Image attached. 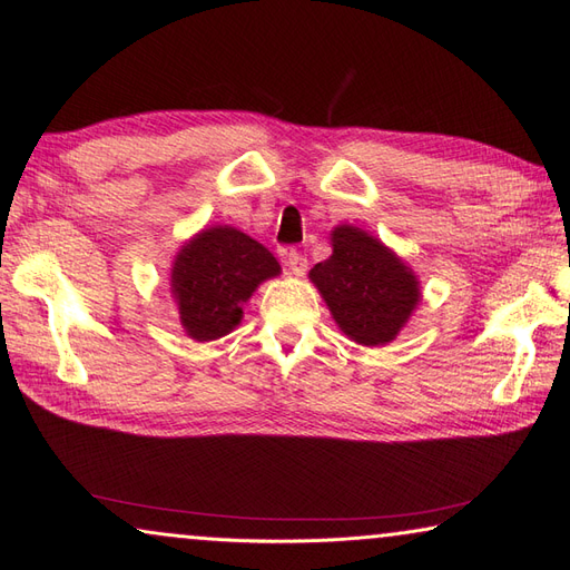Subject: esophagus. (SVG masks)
<instances>
[{
  "instance_id": "1",
  "label": "esophagus",
  "mask_w": 570,
  "mask_h": 570,
  "mask_svg": "<svg viewBox=\"0 0 570 570\" xmlns=\"http://www.w3.org/2000/svg\"><path fill=\"white\" fill-rule=\"evenodd\" d=\"M286 266H288V274L304 276L306 269H308V259L304 257V254H298L296 249H292V252H286Z\"/></svg>"
}]
</instances>
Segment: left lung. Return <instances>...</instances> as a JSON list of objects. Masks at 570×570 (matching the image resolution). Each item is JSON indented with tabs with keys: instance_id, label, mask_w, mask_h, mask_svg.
Segmentation results:
<instances>
[{
	"instance_id": "8db88e82",
	"label": "left lung",
	"mask_w": 570,
	"mask_h": 570,
	"mask_svg": "<svg viewBox=\"0 0 570 570\" xmlns=\"http://www.w3.org/2000/svg\"><path fill=\"white\" fill-rule=\"evenodd\" d=\"M331 247V257L313 266L308 278L337 328L367 347L392 343L421 301L414 269L355 225L333 227Z\"/></svg>"
}]
</instances>
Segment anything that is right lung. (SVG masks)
<instances>
[{
	"label": "right lung",
	"mask_w": 570,
	"mask_h": 570,
	"mask_svg": "<svg viewBox=\"0 0 570 570\" xmlns=\"http://www.w3.org/2000/svg\"><path fill=\"white\" fill-rule=\"evenodd\" d=\"M282 274L274 254L237 227L213 225L184 242L171 264V296L188 337L210 343L242 323V306Z\"/></svg>",
	"instance_id": "right-lung-1"
}]
</instances>
